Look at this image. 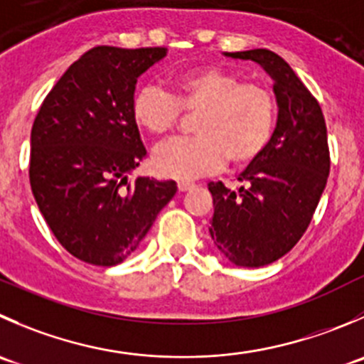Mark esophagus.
I'll return each instance as SVG.
<instances>
[{
  "label": "esophagus",
  "instance_id": "esophagus-1",
  "mask_svg": "<svg viewBox=\"0 0 364 364\" xmlns=\"http://www.w3.org/2000/svg\"><path fill=\"white\" fill-rule=\"evenodd\" d=\"M193 183L192 181H179L178 183V188H179V192H186V190H190V188H193Z\"/></svg>",
  "mask_w": 364,
  "mask_h": 364
}]
</instances>
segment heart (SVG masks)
I'll return each mask as SVG.
<instances>
[{
    "mask_svg": "<svg viewBox=\"0 0 364 364\" xmlns=\"http://www.w3.org/2000/svg\"><path fill=\"white\" fill-rule=\"evenodd\" d=\"M174 94L144 85L132 100V119L142 132L164 136L181 110L197 112L188 139L161 144L153 153L154 171L190 179L228 164L243 167L264 153L277 124V100L270 88L218 65L188 69L172 77Z\"/></svg>",
    "mask_w": 364,
    "mask_h": 364,
    "instance_id": "heart-1",
    "label": "heart"
}]
</instances>
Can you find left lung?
<instances>
[{
  "label": "left lung",
  "mask_w": 364,
  "mask_h": 364,
  "mask_svg": "<svg viewBox=\"0 0 364 364\" xmlns=\"http://www.w3.org/2000/svg\"><path fill=\"white\" fill-rule=\"evenodd\" d=\"M224 55L267 70L279 112L264 153L238 176V192L208 183L215 206L210 235L232 264L264 267L294 249L318 206L331 168L327 128L318 101L279 55L268 49Z\"/></svg>",
  "instance_id": "1"
}]
</instances>
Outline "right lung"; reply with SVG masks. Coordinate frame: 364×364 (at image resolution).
<instances>
[{"label": "right lung", "instance_id": "right-lung-1", "mask_svg": "<svg viewBox=\"0 0 364 364\" xmlns=\"http://www.w3.org/2000/svg\"><path fill=\"white\" fill-rule=\"evenodd\" d=\"M165 55L167 48H92L35 117L31 192L56 240L85 263H122L178 192L176 181H128L147 154L132 119L136 80Z\"/></svg>", "mask_w": 364, "mask_h": 364}]
</instances>
